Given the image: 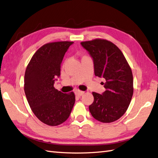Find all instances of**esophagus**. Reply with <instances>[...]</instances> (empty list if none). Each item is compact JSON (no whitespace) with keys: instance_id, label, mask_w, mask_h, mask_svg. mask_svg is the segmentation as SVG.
Segmentation results:
<instances>
[{"instance_id":"34e87169","label":"esophagus","mask_w":158,"mask_h":158,"mask_svg":"<svg viewBox=\"0 0 158 158\" xmlns=\"http://www.w3.org/2000/svg\"><path fill=\"white\" fill-rule=\"evenodd\" d=\"M83 94H84V91H77L75 92V95H76L77 96H78V97L81 96V95H83Z\"/></svg>"}]
</instances>
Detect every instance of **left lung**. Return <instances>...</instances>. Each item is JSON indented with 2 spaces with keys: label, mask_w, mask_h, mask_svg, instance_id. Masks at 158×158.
Listing matches in <instances>:
<instances>
[{
  "label": "left lung",
  "mask_w": 158,
  "mask_h": 158,
  "mask_svg": "<svg viewBox=\"0 0 158 158\" xmlns=\"http://www.w3.org/2000/svg\"><path fill=\"white\" fill-rule=\"evenodd\" d=\"M94 60L95 75L106 79L103 94L93 92L94 101L89 109L94 118L111 123L122 116L133 94L132 71L122 52L107 40L97 39L81 43Z\"/></svg>",
  "instance_id": "8db88e82"
}]
</instances>
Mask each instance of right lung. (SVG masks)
<instances>
[{
    "mask_svg": "<svg viewBox=\"0 0 158 158\" xmlns=\"http://www.w3.org/2000/svg\"><path fill=\"white\" fill-rule=\"evenodd\" d=\"M73 42L60 41L44 44L36 51L26 69L25 90L35 116L43 123L56 126L69 117L75 102L73 92L63 94L54 87L60 75L64 55Z\"/></svg>",
    "mask_w": 158,
    "mask_h": 158,
    "instance_id": "right-lung-1",
    "label": "right lung"
}]
</instances>
